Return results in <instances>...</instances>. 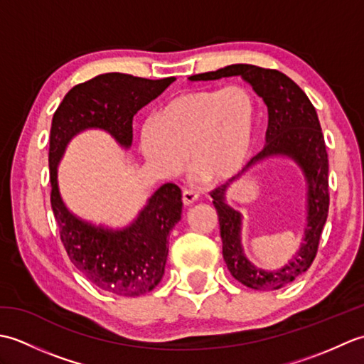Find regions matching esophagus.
I'll return each instance as SVG.
<instances>
[{
  "label": "esophagus",
  "instance_id": "34e87169",
  "mask_svg": "<svg viewBox=\"0 0 364 364\" xmlns=\"http://www.w3.org/2000/svg\"><path fill=\"white\" fill-rule=\"evenodd\" d=\"M198 198V194L194 191H183V203L186 206H191Z\"/></svg>",
  "mask_w": 364,
  "mask_h": 364
}]
</instances>
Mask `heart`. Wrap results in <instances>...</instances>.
<instances>
[{
  "instance_id": "1",
  "label": "heart",
  "mask_w": 364,
  "mask_h": 364,
  "mask_svg": "<svg viewBox=\"0 0 364 364\" xmlns=\"http://www.w3.org/2000/svg\"><path fill=\"white\" fill-rule=\"evenodd\" d=\"M257 102L244 86L196 89L162 105L142 127L141 150L161 178H172L188 164L208 183L235 176L249 156Z\"/></svg>"
}]
</instances>
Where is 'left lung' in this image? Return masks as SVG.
<instances>
[{
    "label": "left lung",
    "instance_id": "obj_1",
    "mask_svg": "<svg viewBox=\"0 0 364 364\" xmlns=\"http://www.w3.org/2000/svg\"><path fill=\"white\" fill-rule=\"evenodd\" d=\"M230 76H241L262 98L267 106L269 123L266 145L253 156L242 172L269 158L283 156L292 159L304 172L306 181V225L304 241L296 255L277 270H264L245 257L241 233L242 214L227 203L230 183L211 192L214 208L218 210L222 255L230 274L247 288L274 291L296 280L313 264L318 253L322 228L328 215V156L321 123L314 106L306 94L284 73L250 64H233L215 72L189 76L191 81H214ZM231 178L230 181L236 180Z\"/></svg>",
    "mask_w": 364,
    "mask_h": 364
}]
</instances>
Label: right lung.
I'll return each instance as SVG.
<instances>
[{
  "mask_svg": "<svg viewBox=\"0 0 364 364\" xmlns=\"http://www.w3.org/2000/svg\"><path fill=\"white\" fill-rule=\"evenodd\" d=\"M173 81V76L145 80L125 73L98 75L68 90L53 115L48 164L60 241L73 266L97 288L115 296H144L161 282L168 233L181 219V189L162 184L129 225L114 230L68 210L59 192L58 166L68 142L86 129L106 131L122 149H131L133 117Z\"/></svg>",
  "mask_w": 364,
  "mask_h": 364,
  "instance_id": "1",
  "label": "right lung"
}]
</instances>
